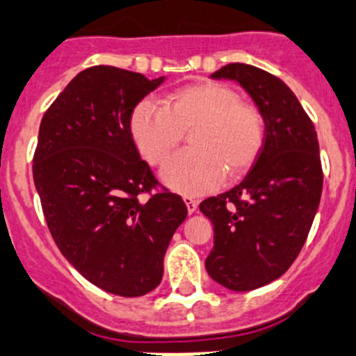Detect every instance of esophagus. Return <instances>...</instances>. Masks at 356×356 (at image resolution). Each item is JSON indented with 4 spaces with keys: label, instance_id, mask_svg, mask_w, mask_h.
<instances>
[{
    "label": "esophagus",
    "instance_id": "esophagus-1",
    "mask_svg": "<svg viewBox=\"0 0 356 356\" xmlns=\"http://www.w3.org/2000/svg\"><path fill=\"white\" fill-rule=\"evenodd\" d=\"M184 203L187 204L188 213H194V211L197 210V200H194L192 195H184Z\"/></svg>",
    "mask_w": 356,
    "mask_h": 356
}]
</instances>
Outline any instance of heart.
Returning a JSON list of instances; mask_svg holds the SVG:
<instances>
[{"instance_id":"obj_1","label":"heart","mask_w":356,"mask_h":356,"mask_svg":"<svg viewBox=\"0 0 356 356\" xmlns=\"http://www.w3.org/2000/svg\"><path fill=\"white\" fill-rule=\"evenodd\" d=\"M191 130V149L162 168L161 180L172 191L200 195L252 165L265 125L259 111L218 83H197L168 95L164 106L143 100L130 116V134L148 164L159 165Z\"/></svg>"}]
</instances>
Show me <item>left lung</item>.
I'll return each instance as SVG.
<instances>
[{"instance_id": "1", "label": "left lung", "mask_w": 356, "mask_h": 356, "mask_svg": "<svg viewBox=\"0 0 356 356\" xmlns=\"http://www.w3.org/2000/svg\"><path fill=\"white\" fill-rule=\"evenodd\" d=\"M211 77L236 81L265 122L249 175L200 204L213 224L208 275L231 291H250L279 279L304 247L323 188L318 134L288 84L268 72L229 63Z\"/></svg>"}]
</instances>
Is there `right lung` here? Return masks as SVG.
<instances>
[{"instance_id": "obj_1", "label": "right lung", "mask_w": 356, "mask_h": 356, "mask_svg": "<svg viewBox=\"0 0 356 356\" xmlns=\"http://www.w3.org/2000/svg\"><path fill=\"white\" fill-rule=\"evenodd\" d=\"M165 77L99 65L79 72L45 111L33 180L58 249L107 293L143 296L161 284L172 234L187 217L180 195L152 192L130 116Z\"/></svg>"}]
</instances>
